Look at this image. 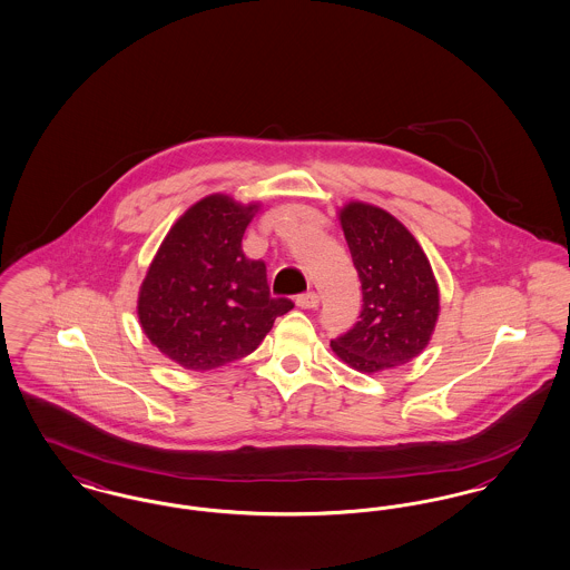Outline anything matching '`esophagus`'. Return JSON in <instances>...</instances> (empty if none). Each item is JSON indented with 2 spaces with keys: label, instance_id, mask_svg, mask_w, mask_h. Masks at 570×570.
<instances>
[{
  "label": "esophagus",
  "instance_id": "1",
  "mask_svg": "<svg viewBox=\"0 0 570 570\" xmlns=\"http://www.w3.org/2000/svg\"><path fill=\"white\" fill-rule=\"evenodd\" d=\"M318 303H321V298L316 293H303V295H298L297 305L301 309H316L318 307Z\"/></svg>",
  "mask_w": 570,
  "mask_h": 570
}]
</instances>
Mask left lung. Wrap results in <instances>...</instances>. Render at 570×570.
Masks as SVG:
<instances>
[{"mask_svg":"<svg viewBox=\"0 0 570 570\" xmlns=\"http://www.w3.org/2000/svg\"><path fill=\"white\" fill-rule=\"evenodd\" d=\"M340 219L363 307L358 323L331 346L363 374L404 365L428 346L434 331L440 298L432 265L406 226L379 207L351 203Z\"/></svg>","mask_w":570,"mask_h":570,"instance_id":"8db88e82","label":"left lung"}]
</instances>
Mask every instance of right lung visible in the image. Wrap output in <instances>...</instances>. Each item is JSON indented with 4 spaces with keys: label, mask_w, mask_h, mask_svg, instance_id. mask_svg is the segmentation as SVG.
Here are the masks:
<instances>
[{
    "label": "right lung",
    "mask_w": 570,
    "mask_h": 570,
    "mask_svg": "<svg viewBox=\"0 0 570 570\" xmlns=\"http://www.w3.org/2000/svg\"><path fill=\"white\" fill-rule=\"evenodd\" d=\"M256 205L214 194L166 235L138 295L142 331L168 358L207 372L258 348L273 321L295 307L272 297L267 265L242 249Z\"/></svg>",
    "instance_id": "right-lung-1"
}]
</instances>
